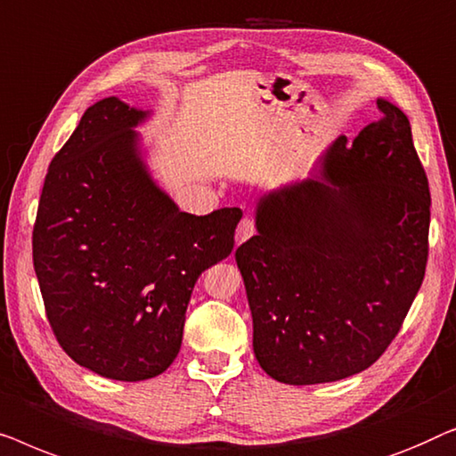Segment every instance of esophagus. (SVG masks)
Masks as SVG:
<instances>
[{
    "label": "esophagus",
    "instance_id": "34e87169",
    "mask_svg": "<svg viewBox=\"0 0 456 456\" xmlns=\"http://www.w3.org/2000/svg\"><path fill=\"white\" fill-rule=\"evenodd\" d=\"M254 223L249 219H241L240 225H237V231H235V243L237 246H241L243 241L249 240V237L254 235Z\"/></svg>",
    "mask_w": 456,
    "mask_h": 456
}]
</instances>
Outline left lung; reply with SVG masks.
Here are the masks:
<instances>
[{"instance_id":"8db88e82","label":"left lung","mask_w":456,"mask_h":456,"mask_svg":"<svg viewBox=\"0 0 456 456\" xmlns=\"http://www.w3.org/2000/svg\"><path fill=\"white\" fill-rule=\"evenodd\" d=\"M338 136L310 177L256 204V233L235 249L254 322V355L274 380L359 374L399 332L428 262L429 188L407 115Z\"/></svg>"}]
</instances>
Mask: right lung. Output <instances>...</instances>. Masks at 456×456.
<instances>
[{
    "label": "right lung",
    "instance_id": "1",
    "mask_svg": "<svg viewBox=\"0 0 456 456\" xmlns=\"http://www.w3.org/2000/svg\"><path fill=\"white\" fill-rule=\"evenodd\" d=\"M152 111L118 97L88 107L53 157L33 262L63 351L102 378L138 382L169 368L200 274L233 249L240 208L182 213L159 188L134 127Z\"/></svg>",
    "mask_w": 456,
    "mask_h": 456
}]
</instances>
